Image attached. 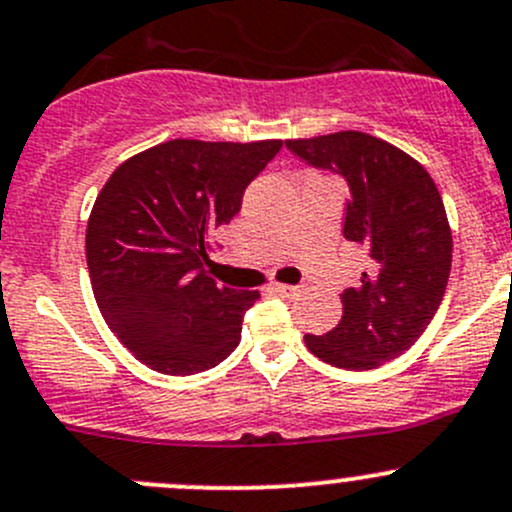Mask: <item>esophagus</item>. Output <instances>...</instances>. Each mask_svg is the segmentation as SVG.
Segmentation results:
<instances>
[{
	"label": "esophagus",
	"instance_id": "esophagus-1",
	"mask_svg": "<svg viewBox=\"0 0 512 512\" xmlns=\"http://www.w3.org/2000/svg\"><path fill=\"white\" fill-rule=\"evenodd\" d=\"M272 292L284 294V297H294V294H299V287H292V284H272Z\"/></svg>",
	"mask_w": 512,
	"mask_h": 512
}]
</instances>
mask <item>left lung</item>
I'll list each match as a JSON object with an SVG mask.
<instances>
[{
    "instance_id": "1",
    "label": "left lung",
    "mask_w": 512,
    "mask_h": 512,
    "mask_svg": "<svg viewBox=\"0 0 512 512\" xmlns=\"http://www.w3.org/2000/svg\"><path fill=\"white\" fill-rule=\"evenodd\" d=\"M287 149L346 181L343 238L365 250L360 284L341 294V321L321 336L306 333V348L343 370L400 358L437 314L451 272V230L432 176L363 132L294 139Z\"/></svg>"
}]
</instances>
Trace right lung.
I'll return each instance as SVG.
<instances>
[{
  "label": "right lung",
  "instance_id": "1",
  "mask_svg": "<svg viewBox=\"0 0 512 512\" xmlns=\"http://www.w3.org/2000/svg\"><path fill=\"white\" fill-rule=\"evenodd\" d=\"M279 149V139H174L127 159L102 186L85 233L95 301L122 346L157 373H203L238 348L242 314L260 294L208 277V233L235 218Z\"/></svg>",
  "mask_w": 512,
  "mask_h": 512
}]
</instances>
